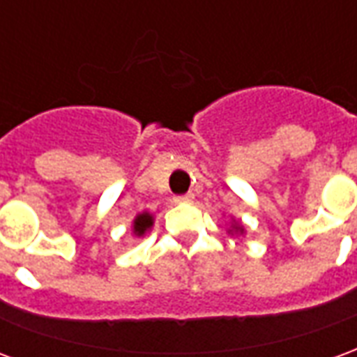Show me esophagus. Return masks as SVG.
<instances>
[{
	"instance_id": "34e87169",
	"label": "esophagus",
	"mask_w": 357,
	"mask_h": 357,
	"mask_svg": "<svg viewBox=\"0 0 357 357\" xmlns=\"http://www.w3.org/2000/svg\"><path fill=\"white\" fill-rule=\"evenodd\" d=\"M174 201L178 202V204H189V202H193V195H179V197H174Z\"/></svg>"
}]
</instances>
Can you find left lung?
<instances>
[{"label":"left lung","mask_w":357,"mask_h":357,"mask_svg":"<svg viewBox=\"0 0 357 357\" xmlns=\"http://www.w3.org/2000/svg\"><path fill=\"white\" fill-rule=\"evenodd\" d=\"M233 231H235V233H237V231L243 233V227H241V225H237V224H233L231 229H229V233H233Z\"/></svg>","instance_id":"1"}]
</instances>
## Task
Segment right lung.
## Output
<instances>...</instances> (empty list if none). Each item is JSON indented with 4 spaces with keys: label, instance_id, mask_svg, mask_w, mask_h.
I'll return each mask as SVG.
<instances>
[{
    "label": "right lung",
    "instance_id": "add662e5",
    "mask_svg": "<svg viewBox=\"0 0 357 357\" xmlns=\"http://www.w3.org/2000/svg\"><path fill=\"white\" fill-rule=\"evenodd\" d=\"M153 216L149 214V212H143V214H137L135 220H133V235L135 237H143L145 233L153 227Z\"/></svg>",
    "mask_w": 357,
    "mask_h": 357
}]
</instances>
